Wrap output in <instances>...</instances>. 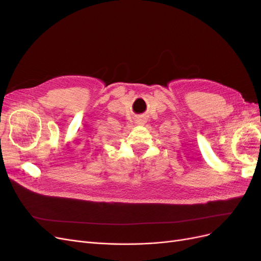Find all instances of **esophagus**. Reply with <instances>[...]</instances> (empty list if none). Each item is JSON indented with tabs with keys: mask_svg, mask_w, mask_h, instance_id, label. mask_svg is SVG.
Here are the masks:
<instances>
[{
	"mask_svg": "<svg viewBox=\"0 0 261 261\" xmlns=\"http://www.w3.org/2000/svg\"><path fill=\"white\" fill-rule=\"evenodd\" d=\"M138 123H139V124H144V121L140 120V121H138Z\"/></svg>",
	"mask_w": 261,
	"mask_h": 261,
	"instance_id": "34e87169",
	"label": "esophagus"
}]
</instances>
